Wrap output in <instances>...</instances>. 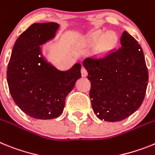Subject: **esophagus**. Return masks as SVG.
<instances>
[{
    "instance_id": "esophagus-1",
    "label": "esophagus",
    "mask_w": 155,
    "mask_h": 155,
    "mask_svg": "<svg viewBox=\"0 0 155 155\" xmlns=\"http://www.w3.org/2000/svg\"><path fill=\"white\" fill-rule=\"evenodd\" d=\"M81 74L83 77H86L87 76V71L85 68H82L81 69Z\"/></svg>"
}]
</instances>
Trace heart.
<instances>
[{"label": "heart", "mask_w": 155, "mask_h": 155, "mask_svg": "<svg viewBox=\"0 0 155 155\" xmlns=\"http://www.w3.org/2000/svg\"><path fill=\"white\" fill-rule=\"evenodd\" d=\"M118 40V35L113 31H109L103 35L101 30H97L87 36L86 43L91 46L97 44L95 54L97 57H104L116 47Z\"/></svg>", "instance_id": "1"}]
</instances>
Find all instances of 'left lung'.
I'll use <instances>...</instances> for the list:
<instances>
[{
	"label": "left lung",
	"mask_w": 155,
	"mask_h": 155,
	"mask_svg": "<svg viewBox=\"0 0 155 155\" xmlns=\"http://www.w3.org/2000/svg\"><path fill=\"white\" fill-rule=\"evenodd\" d=\"M121 48L104 58H86L83 66L91 83L94 112L107 122L122 121L134 114L144 99L148 71L140 44L124 31Z\"/></svg>",
	"instance_id": "obj_1"
}]
</instances>
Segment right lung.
I'll list each match as a JSON object with an SVG mask.
<instances>
[{
	"mask_svg": "<svg viewBox=\"0 0 155 155\" xmlns=\"http://www.w3.org/2000/svg\"><path fill=\"white\" fill-rule=\"evenodd\" d=\"M60 25L34 23L20 35L13 47L7 71L9 91L15 103L37 119L61 115L65 98L81 78V64L61 71L48 61L40 46L53 40Z\"/></svg>",
	"mask_w": 155,
	"mask_h": 155,
	"instance_id": "1",
	"label": "right lung"
}]
</instances>
